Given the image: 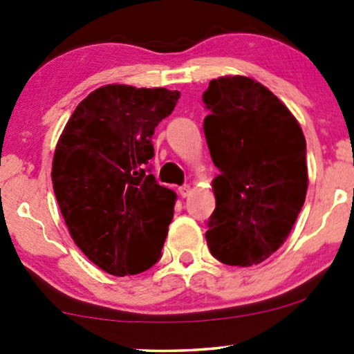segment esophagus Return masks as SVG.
Returning <instances> with one entry per match:
<instances>
[{
  "label": "esophagus",
  "instance_id": "34e87169",
  "mask_svg": "<svg viewBox=\"0 0 354 354\" xmlns=\"http://www.w3.org/2000/svg\"><path fill=\"white\" fill-rule=\"evenodd\" d=\"M190 192H192V187L188 185V183H185V185H182V187H178V195H180L182 198H187L188 195H190Z\"/></svg>",
  "mask_w": 354,
  "mask_h": 354
}]
</instances>
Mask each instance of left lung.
Listing matches in <instances>:
<instances>
[{"label":"left lung","instance_id":"1","mask_svg":"<svg viewBox=\"0 0 354 354\" xmlns=\"http://www.w3.org/2000/svg\"><path fill=\"white\" fill-rule=\"evenodd\" d=\"M203 130L219 176L207 221L211 254L229 266L259 264L292 230L308 190L306 140L272 91L248 77L211 80Z\"/></svg>","mask_w":354,"mask_h":354}]
</instances>
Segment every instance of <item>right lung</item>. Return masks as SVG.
Here are the masks:
<instances>
[{
  "label": "right lung",
  "instance_id": "1",
  "mask_svg": "<svg viewBox=\"0 0 354 354\" xmlns=\"http://www.w3.org/2000/svg\"><path fill=\"white\" fill-rule=\"evenodd\" d=\"M180 93L106 85L66 124L53 188L69 232L86 258L113 275H135L161 258L176 193L151 174L154 129Z\"/></svg>",
  "mask_w": 354,
  "mask_h": 354
}]
</instances>
